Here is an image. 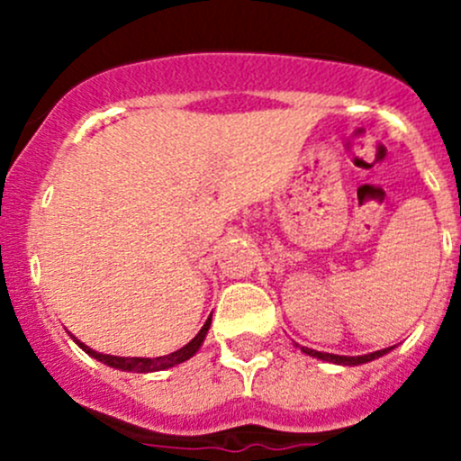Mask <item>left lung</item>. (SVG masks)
I'll list each match as a JSON object with an SVG mask.
<instances>
[{"mask_svg": "<svg viewBox=\"0 0 461 461\" xmlns=\"http://www.w3.org/2000/svg\"><path fill=\"white\" fill-rule=\"evenodd\" d=\"M299 348H301V352H305V355L314 357V359L330 361V364H337V366H361V364H368V361L379 359V357L388 355L390 350H394V346H390V348H384V350L370 352V355L346 357V355H330V352H319V350H312V348H303V346H299Z\"/></svg>", "mask_w": 461, "mask_h": 461, "instance_id": "obj_1", "label": "left lung"}]
</instances>
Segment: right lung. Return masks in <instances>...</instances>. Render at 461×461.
<instances>
[{
	"mask_svg": "<svg viewBox=\"0 0 461 461\" xmlns=\"http://www.w3.org/2000/svg\"><path fill=\"white\" fill-rule=\"evenodd\" d=\"M209 325H212V317L204 321V325L201 328V332L196 334V337L192 339V341L187 343L185 348H180V350L171 352V355H165V357H156V359H149V357H115V355H102V352L93 350V348L85 346V343L80 341L77 337L71 339L77 343V346L82 348V350L86 352L88 357H93V359L102 361V364H106L109 368H115V370H124V373H158V370H167V368H174V366L183 364V361L192 359L194 355H196L198 350H201L204 337H207V330Z\"/></svg>",
	"mask_w": 461,
	"mask_h": 461,
	"instance_id": "add662e5",
	"label": "right lung"
}]
</instances>
